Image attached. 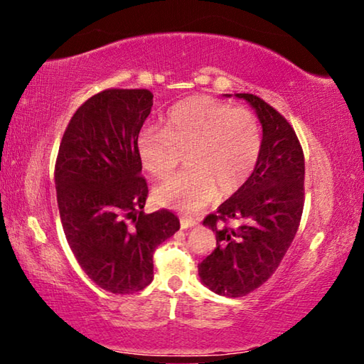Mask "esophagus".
Returning <instances> with one entry per match:
<instances>
[{"instance_id": "esophagus-1", "label": "esophagus", "mask_w": 364, "mask_h": 364, "mask_svg": "<svg viewBox=\"0 0 364 364\" xmlns=\"http://www.w3.org/2000/svg\"><path fill=\"white\" fill-rule=\"evenodd\" d=\"M180 223H181V230H188V228L196 226L197 221L193 220V218H181Z\"/></svg>"}]
</instances>
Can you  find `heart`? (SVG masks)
<instances>
[{
    "label": "heart",
    "instance_id": "obj_1",
    "mask_svg": "<svg viewBox=\"0 0 364 364\" xmlns=\"http://www.w3.org/2000/svg\"><path fill=\"white\" fill-rule=\"evenodd\" d=\"M263 134L257 115L208 96L175 104L164 128L146 125L136 141L138 156L152 176L168 178L181 162L188 168L154 191L156 200L181 212H196L218 194H232L254 173Z\"/></svg>",
    "mask_w": 364,
    "mask_h": 364
}]
</instances>
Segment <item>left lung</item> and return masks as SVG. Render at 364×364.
<instances>
[{"instance_id": "1", "label": "left lung", "mask_w": 364, "mask_h": 364, "mask_svg": "<svg viewBox=\"0 0 364 364\" xmlns=\"http://www.w3.org/2000/svg\"><path fill=\"white\" fill-rule=\"evenodd\" d=\"M236 97L255 109L263 147L249 181L204 220L217 247L199 264V276L225 297H244L269 279L291 247L305 200L304 151L291 123L255 95ZM231 219L240 226L228 225Z\"/></svg>"}]
</instances>
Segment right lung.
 <instances>
[{
    "label": "right lung",
    "mask_w": 364,
    "mask_h": 364,
    "mask_svg": "<svg viewBox=\"0 0 364 364\" xmlns=\"http://www.w3.org/2000/svg\"><path fill=\"white\" fill-rule=\"evenodd\" d=\"M149 90H104L77 109L54 168L60 221L82 269L112 294L151 284L152 255L180 230L170 210L144 213L147 183L136 141Z\"/></svg>",
    "instance_id": "right-lung-1"
}]
</instances>
